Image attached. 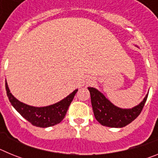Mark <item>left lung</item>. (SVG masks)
<instances>
[{"label":"left lung","mask_w":158,"mask_h":158,"mask_svg":"<svg viewBox=\"0 0 158 158\" xmlns=\"http://www.w3.org/2000/svg\"><path fill=\"white\" fill-rule=\"evenodd\" d=\"M88 89L95 118L101 125L108 127L121 128L131 123L139 115L148 97L147 93L140 104L132 108H121L113 104L96 88L88 87Z\"/></svg>","instance_id":"obj_1"}]
</instances>
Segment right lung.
<instances>
[{"label": "right lung", "mask_w": 158, "mask_h": 158, "mask_svg": "<svg viewBox=\"0 0 158 158\" xmlns=\"http://www.w3.org/2000/svg\"><path fill=\"white\" fill-rule=\"evenodd\" d=\"M7 96L12 107L33 126L38 127H49L59 123L65 117L67 110L78 89L68 95L62 100L45 107H34L19 101L10 93L8 83L5 81Z\"/></svg>", "instance_id": "add662e5"}]
</instances>
